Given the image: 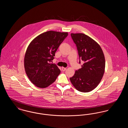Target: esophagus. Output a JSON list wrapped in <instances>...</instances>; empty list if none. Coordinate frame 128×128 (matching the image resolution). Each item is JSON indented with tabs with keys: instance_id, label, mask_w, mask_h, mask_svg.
Instances as JSON below:
<instances>
[{
	"instance_id": "esophagus-1",
	"label": "esophagus",
	"mask_w": 128,
	"mask_h": 128,
	"mask_svg": "<svg viewBox=\"0 0 128 128\" xmlns=\"http://www.w3.org/2000/svg\"><path fill=\"white\" fill-rule=\"evenodd\" d=\"M61 69H62V70L63 72H65V71L66 70L67 68H64V67H62Z\"/></svg>"
}]
</instances>
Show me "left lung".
Returning <instances> with one entry per match:
<instances>
[{
  "instance_id": "1",
  "label": "left lung",
  "mask_w": 128,
  "mask_h": 128,
  "mask_svg": "<svg viewBox=\"0 0 128 128\" xmlns=\"http://www.w3.org/2000/svg\"><path fill=\"white\" fill-rule=\"evenodd\" d=\"M70 35L76 45L80 59L84 63L70 79L78 91H92L100 83L104 72L103 50L96 41L84 34L72 33Z\"/></svg>"
}]
</instances>
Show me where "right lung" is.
Listing matches in <instances>:
<instances>
[{
  "label": "right lung",
  "instance_id": "1",
  "mask_svg": "<svg viewBox=\"0 0 128 128\" xmlns=\"http://www.w3.org/2000/svg\"><path fill=\"white\" fill-rule=\"evenodd\" d=\"M67 32L49 30L40 34L29 44L25 52L24 66L30 82L44 88L53 84L60 73L56 65L50 63Z\"/></svg>",
  "mask_w": 128,
  "mask_h": 128
}]
</instances>
